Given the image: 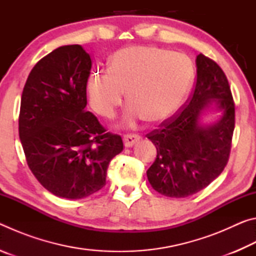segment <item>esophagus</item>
<instances>
[{"label":"esophagus","mask_w":256,"mask_h":256,"mask_svg":"<svg viewBox=\"0 0 256 256\" xmlns=\"http://www.w3.org/2000/svg\"><path fill=\"white\" fill-rule=\"evenodd\" d=\"M123 140H124V146H126V148H130V146H134L136 144V142L140 140V136H138V134H125Z\"/></svg>","instance_id":"obj_1"}]
</instances>
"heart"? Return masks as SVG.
Wrapping results in <instances>:
<instances>
[{
    "label": "heart",
    "instance_id": "heart-1",
    "mask_svg": "<svg viewBox=\"0 0 256 256\" xmlns=\"http://www.w3.org/2000/svg\"><path fill=\"white\" fill-rule=\"evenodd\" d=\"M194 80L190 60L180 53L156 46H128L108 60L107 72H92L86 84L90 107L112 118L123 102L128 106L124 124L146 118L159 123L172 118L183 105Z\"/></svg>",
    "mask_w": 256,
    "mask_h": 256
}]
</instances>
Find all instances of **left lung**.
Instances as JSON below:
<instances>
[{
  "label": "left lung",
  "mask_w": 256,
  "mask_h": 256,
  "mask_svg": "<svg viewBox=\"0 0 256 256\" xmlns=\"http://www.w3.org/2000/svg\"><path fill=\"white\" fill-rule=\"evenodd\" d=\"M196 82L183 110L148 134L157 148L146 170L152 188L164 196L186 198L206 188L226 167L235 128V104L228 80L218 64L196 56ZM212 106L222 116L212 124L200 120Z\"/></svg>",
  "instance_id": "obj_1"
}]
</instances>
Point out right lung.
Listing matches in <instances>:
<instances>
[{"mask_svg":"<svg viewBox=\"0 0 256 256\" xmlns=\"http://www.w3.org/2000/svg\"><path fill=\"white\" fill-rule=\"evenodd\" d=\"M90 70L82 46H60L32 68L21 96L19 136L30 170L47 190L70 200L102 190L108 164L123 150L122 138L84 110Z\"/></svg>","mask_w":256,"mask_h":256,"instance_id":"obj_1","label":"right lung"}]
</instances>
